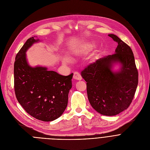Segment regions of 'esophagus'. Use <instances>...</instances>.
<instances>
[{
    "label": "esophagus",
    "mask_w": 150,
    "mask_h": 150,
    "mask_svg": "<svg viewBox=\"0 0 150 150\" xmlns=\"http://www.w3.org/2000/svg\"><path fill=\"white\" fill-rule=\"evenodd\" d=\"M73 78L75 80H78V81H80L82 79V76L81 75L77 72H74V76H73Z\"/></svg>",
    "instance_id": "obj_1"
}]
</instances>
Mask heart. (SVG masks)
<instances>
[{"label":"heart","mask_w":150,"mask_h":150,"mask_svg":"<svg viewBox=\"0 0 150 150\" xmlns=\"http://www.w3.org/2000/svg\"><path fill=\"white\" fill-rule=\"evenodd\" d=\"M95 47V42L93 41L86 42V43L83 44L80 48V51L82 53H87L90 52L94 47ZM63 63L65 64H68L71 62V59L69 57H65L62 59Z\"/></svg>","instance_id":"1"}]
</instances>
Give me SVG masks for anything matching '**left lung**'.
<instances>
[{
  "label": "left lung",
  "instance_id": "left-lung-1",
  "mask_svg": "<svg viewBox=\"0 0 150 150\" xmlns=\"http://www.w3.org/2000/svg\"><path fill=\"white\" fill-rule=\"evenodd\" d=\"M118 45L115 53L100 58L81 72L87 82L88 98L101 115L115 116L127 109L134 97L138 72L131 47L115 34L108 35ZM119 64L116 71L114 66Z\"/></svg>",
  "mask_w": 150,
  "mask_h": 150
}]
</instances>
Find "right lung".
Instances as JSON below:
<instances>
[{
    "label": "right lung",
    "instance_id": "obj_1",
    "mask_svg": "<svg viewBox=\"0 0 150 150\" xmlns=\"http://www.w3.org/2000/svg\"><path fill=\"white\" fill-rule=\"evenodd\" d=\"M28 38L17 53L14 63V88L16 97L24 110L34 118L45 122L59 117L66 109L72 88L73 74L63 76L47 68L31 67L26 52L35 42Z\"/></svg>",
    "mask_w": 150,
    "mask_h": 150
}]
</instances>
